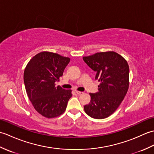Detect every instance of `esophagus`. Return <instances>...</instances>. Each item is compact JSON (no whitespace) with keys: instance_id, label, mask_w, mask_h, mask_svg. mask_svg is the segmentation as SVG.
I'll use <instances>...</instances> for the list:
<instances>
[{"instance_id":"34e87169","label":"esophagus","mask_w":154,"mask_h":154,"mask_svg":"<svg viewBox=\"0 0 154 154\" xmlns=\"http://www.w3.org/2000/svg\"><path fill=\"white\" fill-rule=\"evenodd\" d=\"M75 93H76L77 94H79V95H81V94H83V92H81V91H75Z\"/></svg>"}]
</instances>
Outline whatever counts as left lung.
I'll list each match as a JSON object with an SVG mask.
<instances>
[{
	"label": "left lung",
	"mask_w": 154,
	"mask_h": 154,
	"mask_svg": "<svg viewBox=\"0 0 154 154\" xmlns=\"http://www.w3.org/2000/svg\"><path fill=\"white\" fill-rule=\"evenodd\" d=\"M83 59L96 71L95 79L100 82L99 92L89 93L91 101L84 106L85 112L93 119H106L115 112L128 90V64L113 51L98 52Z\"/></svg>",
	"instance_id": "1"
}]
</instances>
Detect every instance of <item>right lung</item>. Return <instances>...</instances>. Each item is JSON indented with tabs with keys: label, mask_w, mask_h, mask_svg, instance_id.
<instances>
[{
	"label": "right lung",
	"mask_w": 154,
	"mask_h": 154,
	"mask_svg": "<svg viewBox=\"0 0 154 154\" xmlns=\"http://www.w3.org/2000/svg\"><path fill=\"white\" fill-rule=\"evenodd\" d=\"M69 61V57L42 51L31 59L24 69V81L29 99L35 110L48 119L63 114L72 97L71 90L55 86Z\"/></svg>",
	"instance_id": "right-lung-1"
}]
</instances>
